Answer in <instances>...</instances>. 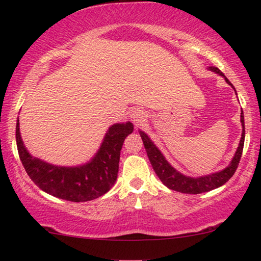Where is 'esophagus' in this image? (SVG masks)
Listing matches in <instances>:
<instances>
[{
  "instance_id": "esophagus-1",
  "label": "esophagus",
  "mask_w": 261,
  "mask_h": 261,
  "mask_svg": "<svg viewBox=\"0 0 261 261\" xmlns=\"http://www.w3.org/2000/svg\"><path fill=\"white\" fill-rule=\"evenodd\" d=\"M130 120L133 121V122L137 124V126H139V124L142 123L146 120V114L144 113V110L137 108V109L132 110Z\"/></svg>"
}]
</instances>
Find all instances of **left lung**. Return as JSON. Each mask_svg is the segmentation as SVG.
Segmentation results:
<instances>
[{
  "instance_id": "left-lung-1",
  "label": "left lung",
  "mask_w": 261,
  "mask_h": 261,
  "mask_svg": "<svg viewBox=\"0 0 261 261\" xmlns=\"http://www.w3.org/2000/svg\"><path fill=\"white\" fill-rule=\"evenodd\" d=\"M210 70L214 71V72L219 73L220 76L224 77V80H226L227 83L231 85L230 82L227 80V77L224 76V74L221 72L217 67L212 66L210 67ZM231 87H233V85H231ZM241 123H242L241 140H240V144H239L237 152H235L234 158L231 160V163L226 167V169L220 171V172L208 174V176H203L198 178L187 177L174 170L173 167L166 162V159L164 158L162 152H160L159 149L155 147V145L149 140L147 135L141 130L139 132V133H140V137L142 139V142H144L145 149L146 152H147L148 159L152 164L153 170L155 171L156 176L159 177V179L163 181L164 185H166V187L171 189V190L183 192V194L197 195V194H202V192L214 190V189L216 188H220L221 185L227 183V181L233 177V174L235 173V171H237L239 166V163H240L242 149H244V142H245L244 113H241Z\"/></svg>"
}]
</instances>
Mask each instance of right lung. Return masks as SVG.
Returning <instances> with one entry per match:
<instances>
[{
    "instance_id": "obj_1",
    "label": "right lung",
    "mask_w": 261,
    "mask_h": 261,
    "mask_svg": "<svg viewBox=\"0 0 261 261\" xmlns=\"http://www.w3.org/2000/svg\"><path fill=\"white\" fill-rule=\"evenodd\" d=\"M133 124L116 123L107 132L98 152L90 163L78 167H60L34 158L27 152L16 122V145L21 163L32 180L42 191L71 202L98 198L115 184L119 172L120 152Z\"/></svg>"
}]
</instances>
